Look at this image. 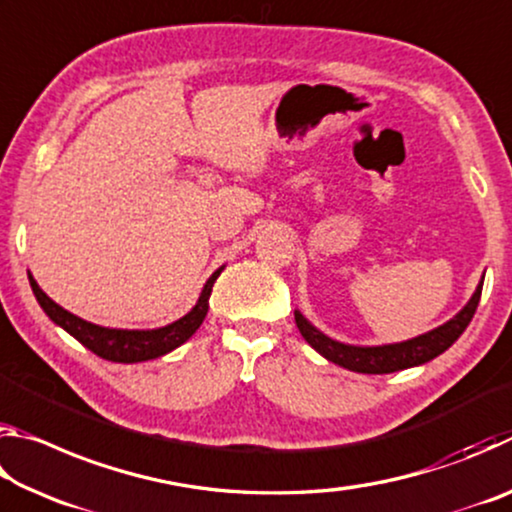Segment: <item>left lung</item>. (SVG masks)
<instances>
[{
    "instance_id": "left-lung-1",
    "label": "left lung",
    "mask_w": 512,
    "mask_h": 512,
    "mask_svg": "<svg viewBox=\"0 0 512 512\" xmlns=\"http://www.w3.org/2000/svg\"><path fill=\"white\" fill-rule=\"evenodd\" d=\"M483 280L476 287L474 296L470 302L458 311V314L447 320L445 325L431 329L427 334L415 336L411 341L391 343V345H372V348H363V345H348L329 339L320 329H316L309 320L296 309V325L300 329L302 339H305L311 348L318 354H323L327 361L336 363V366L348 368L354 372H366V375H386V372H397L404 368L420 366L436 359L438 354H443L447 348H452V343L465 332V327L470 325L476 307L481 300Z\"/></svg>"
}]
</instances>
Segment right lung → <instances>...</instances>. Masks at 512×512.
<instances>
[{
  "mask_svg": "<svg viewBox=\"0 0 512 512\" xmlns=\"http://www.w3.org/2000/svg\"><path fill=\"white\" fill-rule=\"evenodd\" d=\"M223 266L219 271H214L210 280L205 282V287L198 296V302L194 309L178 318L176 323L164 325L158 329H110L88 323L79 316L69 314L67 309L56 305L45 291L38 287V282L33 280L29 273V282L33 289V296L40 302V307L45 314L54 320L58 327H63L67 334H72L76 341L83 343L85 348L92 350L97 357L115 363H137V361H149L158 359L162 354L176 350L178 345H183L189 336H192L207 316V309H210V296L216 277L221 275Z\"/></svg>",
  "mask_w": 512,
  "mask_h": 512,
  "instance_id": "1",
  "label": "right lung"
}]
</instances>
